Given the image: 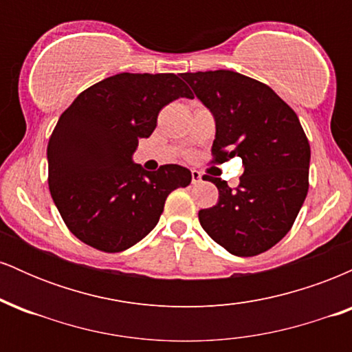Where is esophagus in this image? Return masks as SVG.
I'll list each match as a JSON object with an SVG mask.
<instances>
[{
	"instance_id": "34e87169",
	"label": "esophagus",
	"mask_w": 352,
	"mask_h": 352,
	"mask_svg": "<svg viewBox=\"0 0 352 352\" xmlns=\"http://www.w3.org/2000/svg\"><path fill=\"white\" fill-rule=\"evenodd\" d=\"M201 182V173L197 170H192V184H200Z\"/></svg>"
}]
</instances>
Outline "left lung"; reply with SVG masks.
Instances as JSON below:
<instances>
[{
  "instance_id": "1",
  "label": "left lung",
  "mask_w": 352,
  "mask_h": 352,
  "mask_svg": "<svg viewBox=\"0 0 352 352\" xmlns=\"http://www.w3.org/2000/svg\"><path fill=\"white\" fill-rule=\"evenodd\" d=\"M182 79L215 119V162L243 160L235 190L204 177L220 199L200 210V225L232 254L263 253L289 232L308 193L311 151L300 119L272 87L240 72H185Z\"/></svg>"
}]
</instances>
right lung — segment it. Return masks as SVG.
Masks as SVG:
<instances>
[{
	"label": "right lung",
	"mask_w": 352,
	"mask_h": 352,
	"mask_svg": "<svg viewBox=\"0 0 352 352\" xmlns=\"http://www.w3.org/2000/svg\"><path fill=\"white\" fill-rule=\"evenodd\" d=\"M193 99L175 74L120 72L80 92L59 117L47 144L51 197L64 223L100 252L131 248L155 228L172 190L187 187L182 165L144 170L134 155L160 109Z\"/></svg>",
	"instance_id": "add662e5"
}]
</instances>
